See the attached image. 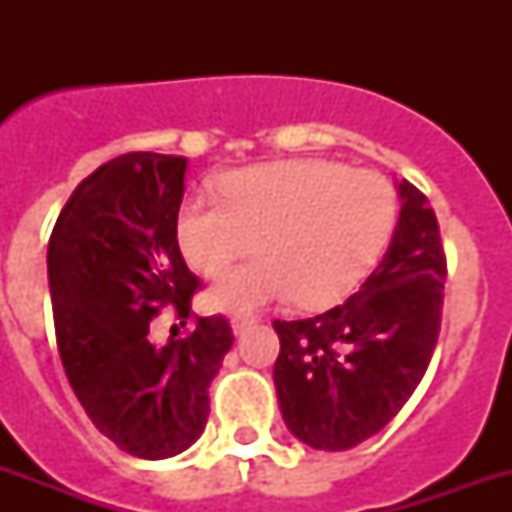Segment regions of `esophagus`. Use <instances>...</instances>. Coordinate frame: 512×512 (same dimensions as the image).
<instances>
[{"label":"esophagus","mask_w":512,"mask_h":512,"mask_svg":"<svg viewBox=\"0 0 512 512\" xmlns=\"http://www.w3.org/2000/svg\"><path fill=\"white\" fill-rule=\"evenodd\" d=\"M255 316H244V313H239V316H233L231 319V329H233V335H241L244 329H249L252 324H255Z\"/></svg>","instance_id":"esophagus-1"}]
</instances>
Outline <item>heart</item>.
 <instances>
[{
  "label": "heart",
  "mask_w": 512,
  "mask_h": 512,
  "mask_svg": "<svg viewBox=\"0 0 512 512\" xmlns=\"http://www.w3.org/2000/svg\"><path fill=\"white\" fill-rule=\"evenodd\" d=\"M220 201L188 196L177 209V244L191 268L220 273L204 295L212 311H255L287 300L319 311L353 295L380 263L398 220L393 185L377 172L337 162L289 159L225 172Z\"/></svg>",
  "instance_id": "heart-1"
}]
</instances>
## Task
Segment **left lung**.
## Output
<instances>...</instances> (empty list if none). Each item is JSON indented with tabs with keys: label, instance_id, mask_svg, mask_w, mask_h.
Listing matches in <instances>:
<instances>
[{
	"label": "left lung",
	"instance_id": "1",
	"mask_svg": "<svg viewBox=\"0 0 512 512\" xmlns=\"http://www.w3.org/2000/svg\"><path fill=\"white\" fill-rule=\"evenodd\" d=\"M382 263L332 311L273 321V366L289 433L324 452L361 444L388 425L428 369L444 308L446 257L436 212L409 180Z\"/></svg>",
	"mask_w": 512,
	"mask_h": 512
}]
</instances>
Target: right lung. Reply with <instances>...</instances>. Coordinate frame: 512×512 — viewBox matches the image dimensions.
<instances>
[{
    "mask_svg": "<svg viewBox=\"0 0 512 512\" xmlns=\"http://www.w3.org/2000/svg\"><path fill=\"white\" fill-rule=\"evenodd\" d=\"M185 156L124 154L84 177L47 247L52 319L66 377L92 425L122 452L167 460L204 433L209 382L233 345L223 316L156 345L151 319H191L199 279L177 247Z\"/></svg>",
    "mask_w": 512,
    "mask_h": 512,
    "instance_id": "1",
    "label": "right lung"
}]
</instances>
